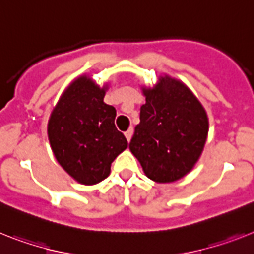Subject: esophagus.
I'll use <instances>...</instances> for the list:
<instances>
[{"label": "esophagus", "instance_id": "1", "mask_svg": "<svg viewBox=\"0 0 254 254\" xmlns=\"http://www.w3.org/2000/svg\"><path fill=\"white\" fill-rule=\"evenodd\" d=\"M131 137H133V127H130V129H127V130L125 131V138H127V142H130Z\"/></svg>", "mask_w": 254, "mask_h": 254}]
</instances>
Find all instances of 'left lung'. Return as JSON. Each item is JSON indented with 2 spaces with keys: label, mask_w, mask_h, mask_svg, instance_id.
<instances>
[{
  "label": "left lung",
  "mask_w": 254,
  "mask_h": 254,
  "mask_svg": "<svg viewBox=\"0 0 254 254\" xmlns=\"http://www.w3.org/2000/svg\"><path fill=\"white\" fill-rule=\"evenodd\" d=\"M142 93L146 103L129 148L150 180L176 182L201 156L209 130L206 111L182 81L168 74Z\"/></svg>",
  "instance_id": "8db88e82"
}]
</instances>
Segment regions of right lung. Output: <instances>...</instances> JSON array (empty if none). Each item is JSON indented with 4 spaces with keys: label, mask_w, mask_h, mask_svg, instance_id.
Listing matches in <instances>:
<instances>
[{
    "label": "right lung",
    "mask_w": 254,
    "mask_h": 254,
    "mask_svg": "<svg viewBox=\"0 0 254 254\" xmlns=\"http://www.w3.org/2000/svg\"><path fill=\"white\" fill-rule=\"evenodd\" d=\"M108 84L78 76L63 91L51 111L48 137L63 169L81 185H95L111 173V164L127 140L115 127L116 110L104 103Z\"/></svg>",
    "instance_id": "right-lung-1"
}]
</instances>
